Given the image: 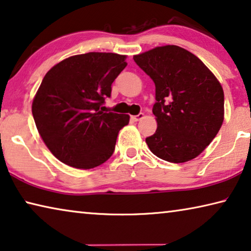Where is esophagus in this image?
Listing matches in <instances>:
<instances>
[{
  "instance_id": "34e87169",
  "label": "esophagus",
  "mask_w": 251,
  "mask_h": 251,
  "mask_svg": "<svg viewBox=\"0 0 251 251\" xmlns=\"http://www.w3.org/2000/svg\"><path fill=\"white\" fill-rule=\"evenodd\" d=\"M142 118H144V113H139L137 115H132V117H131V119H132L133 121H139L141 120Z\"/></svg>"
}]
</instances>
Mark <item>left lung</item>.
Masks as SVG:
<instances>
[{
    "mask_svg": "<svg viewBox=\"0 0 251 251\" xmlns=\"http://www.w3.org/2000/svg\"><path fill=\"white\" fill-rule=\"evenodd\" d=\"M133 59L156 86L157 130L146 138L149 149L169 163L198 157L217 136L225 117V94L217 77L201 59L174 45Z\"/></svg>",
    "mask_w": 251,
    "mask_h": 251,
    "instance_id": "left-lung-1",
    "label": "left lung"
}]
</instances>
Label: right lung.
I'll list each match as a JSON object with an SVG mask.
<instances>
[{
  "mask_svg": "<svg viewBox=\"0 0 251 251\" xmlns=\"http://www.w3.org/2000/svg\"><path fill=\"white\" fill-rule=\"evenodd\" d=\"M126 56L87 52L72 56L45 75L32 102L40 137L61 163L91 169L112 156L128 114L102 112L112 83L126 68Z\"/></svg>",
  "mask_w": 251,
  "mask_h": 251,
  "instance_id": "obj_1",
  "label": "right lung"
}]
</instances>
